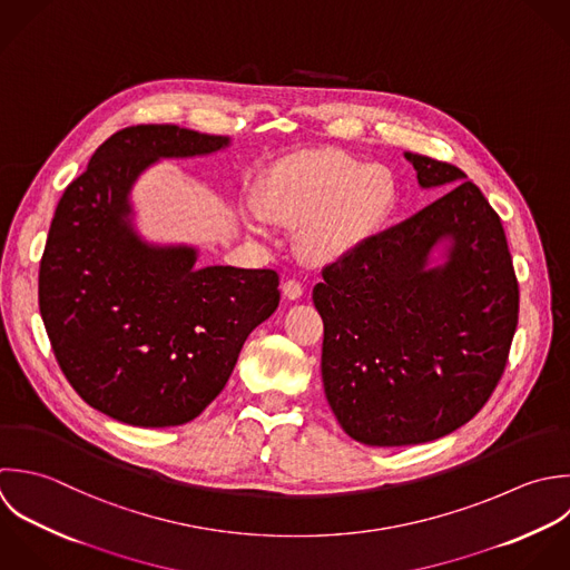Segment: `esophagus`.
<instances>
[{
  "instance_id": "esophagus-1",
  "label": "esophagus",
  "mask_w": 570,
  "mask_h": 570,
  "mask_svg": "<svg viewBox=\"0 0 570 570\" xmlns=\"http://www.w3.org/2000/svg\"><path fill=\"white\" fill-rule=\"evenodd\" d=\"M282 293H284V297H288V299H299L302 293H304V288H302V284H299L297 279H286V282L282 284Z\"/></svg>"
}]
</instances>
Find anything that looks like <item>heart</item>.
I'll return each mask as SVG.
<instances>
[{
  "instance_id": "1",
  "label": "heart",
  "mask_w": 570,
  "mask_h": 570,
  "mask_svg": "<svg viewBox=\"0 0 570 570\" xmlns=\"http://www.w3.org/2000/svg\"><path fill=\"white\" fill-rule=\"evenodd\" d=\"M397 199L395 173L351 153L326 148L277 161L248 208V228L268 235L273 222L297 224L295 242L317 264L362 248Z\"/></svg>"
}]
</instances>
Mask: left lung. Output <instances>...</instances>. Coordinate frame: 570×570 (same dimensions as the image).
Instances as JSON below:
<instances>
[{
    "instance_id": "obj_1",
    "label": "left lung",
    "mask_w": 570,
    "mask_h": 570,
    "mask_svg": "<svg viewBox=\"0 0 570 570\" xmlns=\"http://www.w3.org/2000/svg\"><path fill=\"white\" fill-rule=\"evenodd\" d=\"M404 157L422 188H453L326 266L313 288L326 400L366 446L424 444L473 420L518 328L520 291L498 213L458 166Z\"/></svg>"
}]
</instances>
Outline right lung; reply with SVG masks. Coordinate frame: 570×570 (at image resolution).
Segmentation results:
<instances>
[{
  "instance_id": "add662e5",
  "label": "right lung",
  "mask_w": 570,
  "mask_h": 570,
  "mask_svg": "<svg viewBox=\"0 0 570 570\" xmlns=\"http://www.w3.org/2000/svg\"><path fill=\"white\" fill-rule=\"evenodd\" d=\"M230 146L175 124L117 130L68 184L39 264V313L70 386L130 426L195 420L226 386L246 337L279 304V275L199 268L197 248L153 244L135 228L130 193L159 159Z\"/></svg>"
}]
</instances>
